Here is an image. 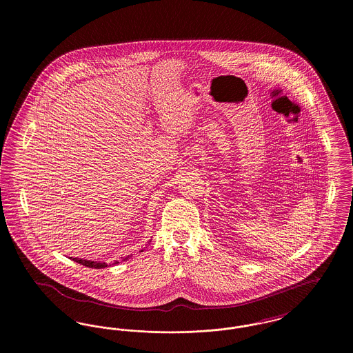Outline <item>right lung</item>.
I'll return each instance as SVG.
<instances>
[{
    "instance_id": "1",
    "label": "right lung",
    "mask_w": 353,
    "mask_h": 353,
    "mask_svg": "<svg viewBox=\"0 0 353 353\" xmlns=\"http://www.w3.org/2000/svg\"><path fill=\"white\" fill-rule=\"evenodd\" d=\"M151 242V241H150ZM148 242V243H150ZM140 252H143V250H140ZM131 258V255H127L125 258H123V261H127V259H130ZM70 259H72L74 262H78V263H81V265H83L85 268H90V269H104V268H107L108 265L105 263V262H97V261H87V259H81V258H70ZM119 263L118 261L117 262H114L112 265H117ZM111 266V265H110Z\"/></svg>"
}]
</instances>
